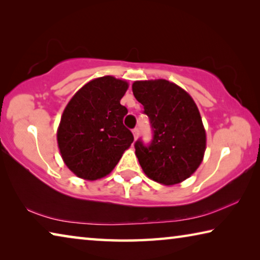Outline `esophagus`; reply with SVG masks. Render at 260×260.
<instances>
[{
    "mask_svg": "<svg viewBox=\"0 0 260 260\" xmlns=\"http://www.w3.org/2000/svg\"><path fill=\"white\" fill-rule=\"evenodd\" d=\"M132 132H133V135H134V139H138V136H139V128H134L133 131H132Z\"/></svg>",
    "mask_w": 260,
    "mask_h": 260,
    "instance_id": "34e87169",
    "label": "esophagus"
}]
</instances>
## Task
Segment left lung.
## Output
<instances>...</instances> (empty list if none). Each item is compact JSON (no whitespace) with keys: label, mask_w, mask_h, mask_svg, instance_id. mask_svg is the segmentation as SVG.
Returning a JSON list of instances; mask_svg holds the SVG:
<instances>
[{"label":"left lung","mask_w":260,"mask_h":260,"mask_svg":"<svg viewBox=\"0 0 260 260\" xmlns=\"http://www.w3.org/2000/svg\"><path fill=\"white\" fill-rule=\"evenodd\" d=\"M132 89L152 131L150 143L139 139L134 144L143 172L166 186L183 181L200 166L206 146L195 102L182 88L164 79L135 81Z\"/></svg>","instance_id":"1"}]
</instances>
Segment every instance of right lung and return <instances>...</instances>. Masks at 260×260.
I'll return each instance as SVG.
<instances>
[{"label":"right lung","mask_w":260,"mask_h":260,"mask_svg":"<svg viewBox=\"0 0 260 260\" xmlns=\"http://www.w3.org/2000/svg\"><path fill=\"white\" fill-rule=\"evenodd\" d=\"M128 83L110 76L86 83L70 101L57 131L61 158L79 178L96 180L114 169L134 141L120 104Z\"/></svg>","instance_id":"right-lung-1"}]
</instances>
